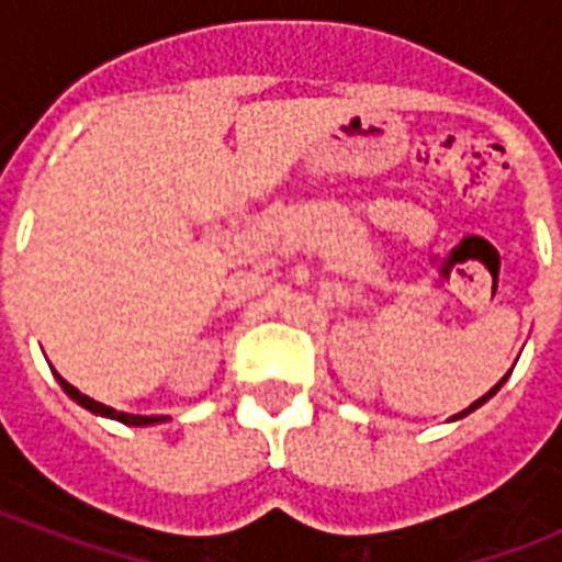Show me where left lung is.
Listing matches in <instances>:
<instances>
[{"instance_id":"left-lung-1","label":"left lung","mask_w":562,"mask_h":562,"mask_svg":"<svg viewBox=\"0 0 562 562\" xmlns=\"http://www.w3.org/2000/svg\"><path fill=\"white\" fill-rule=\"evenodd\" d=\"M510 373H514V370H507V373L502 375V379H498V384H493V387H490V391L484 393V396H481V400H475V402H472V405H470V408H463L461 414H454V417H449V419H463V417H467V414H472V411H479L481 405H484V402L493 400V396H496V393L502 391V384H505L507 379H510Z\"/></svg>"}]
</instances>
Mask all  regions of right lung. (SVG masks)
Segmentation results:
<instances>
[{"label": "right lung", "instance_id": "add662e5", "mask_svg": "<svg viewBox=\"0 0 562 562\" xmlns=\"http://www.w3.org/2000/svg\"><path fill=\"white\" fill-rule=\"evenodd\" d=\"M55 373V370H52ZM57 384L64 387L66 396H72L81 408L92 411V414H99V417H108V419H119V423H125V426H157V423H166L169 417H143V414H125V411H116V408H110V405H104V402H95L90 400L87 393H81L75 384H69L60 373H55Z\"/></svg>", "mask_w": 562, "mask_h": 562}]
</instances>
